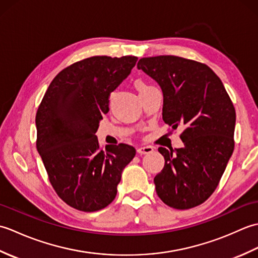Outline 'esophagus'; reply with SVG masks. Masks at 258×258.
Wrapping results in <instances>:
<instances>
[{
	"label": "esophagus",
	"mask_w": 258,
	"mask_h": 258,
	"mask_svg": "<svg viewBox=\"0 0 258 258\" xmlns=\"http://www.w3.org/2000/svg\"><path fill=\"white\" fill-rule=\"evenodd\" d=\"M153 151H154V149H153L152 146H141L138 149V153L141 155L149 154V153H152Z\"/></svg>",
	"instance_id": "esophagus-1"
}]
</instances>
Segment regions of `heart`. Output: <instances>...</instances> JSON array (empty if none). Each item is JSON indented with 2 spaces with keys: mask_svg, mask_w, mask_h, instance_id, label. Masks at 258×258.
<instances>
[{
  "mask_svg": "<svg viewBox=\"0 0 258 258\" xmlns=\"http://www.w3.org/2000/svg\"><path fill=\"white\" fill-rule=\"evenodd\" d=\"M135 85H136V89L139 90V92H140V93L144 92V91H146V90H149L150 87H152V86H150V85H147V84L145 83V82H144V81H142V80L136 81Z\"/></svg>",
  "mask_w": 258,
  "mask_h": 258,
  "instance_id": "obj_1",
  "label": "heart"
}]
</instances>
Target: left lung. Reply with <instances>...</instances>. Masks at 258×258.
Instances as JSON below:
<instances>
[{"label": "left lung", "instance_id": "left-lung-1", "mask_svg": "<svg viewBox=\"0 0 258 258\" xmlns=\"http://www.w3.org/2000/svg\"><path fill=\"white\" fill-rule=\"evenodd\" d=\"M138 69L161 86L164 122L184 127L183 147L158 149L165 165L154 177L156 193L169 207H195L216 189L233 154V103L221 79L203 63L160 55L141 58Z\"/></svg>", "mask_w": 258, "mask_h": 258}]
</instances>
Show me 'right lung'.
<instances>
[{"label": "right lung", "mask_w": 258, "mask_h": 258, "mask_svg": "<svg viewBox=\"0 0 258 258\" xmlns=\"http://www.w3.org/2000/svg\"><path fill=\"white\" fill-rule=\"evenodd\" d=\"M136 56H92L62 70L35 117L36 149L57 195L71 207L96 212L111 204L136 151L127 144L98 145L96 131L109 94L130 75Z\"/></svg>", "instance_id": "obj_1"}]
</instances>
